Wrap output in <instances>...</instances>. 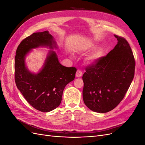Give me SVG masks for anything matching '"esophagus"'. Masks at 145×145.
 <instances>
[{
  "label": "esophagus",
  "mask_w": 145,
  "mask_h": 145,
  "mask_svg": "<svg viewBox=\"0 0 145 145\" xmlns=\"http://www.w3.org/2000/svg\"><path fill=\"white\" fill-rule=\"evenodd\" d=\"M82 75H83L82 71H80V70H79V69H78L77 72H76V76L77 77H80L82 76Z\"/></svg>",
  "instance_id": "obj_1"
}]
</instances>
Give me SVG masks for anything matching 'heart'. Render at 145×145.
Listing matches in <instances>:
<instances>
[{"mask_svg":"<svg viewBox=\"0 0 145 145\" xmlns=\"http://www.w3.org/2000/svg\"><path fill=\"white\" fill-rule=\"evenodd\" d=\"M95 48V45L94 44H90L88 46V49H93ZM102 52L100 50H97L94 51L93 53H92L88 57L87 59L88 62L89 63H94L96 60H98L101 56H102Z\"/></svg>","mask_w":145,"mask_h":145,"instance_id":"obj_1","label":"heart"}]
</instances>
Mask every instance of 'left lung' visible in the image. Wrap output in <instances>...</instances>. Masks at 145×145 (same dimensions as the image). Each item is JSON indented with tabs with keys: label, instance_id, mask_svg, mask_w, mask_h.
Listing matches in <instances>:
<instances>
[{
	"label": "left lung",
	"instance_id": "8db88e82",
	"mask_svg": "<svg viewBox=\"0 0 145 145\" xmlns=\"http://www.w3.org/2000/svg\"><path fill=\"white\" fill-rule=\"evenodd\" d=\"M117 44L105 57L86 69L82 78L83 99L94 112H108L124 98L135 71L133 51L124 38L114 35Z\"/></svg>",
	"mask_w": 145,
	"mask_h": 145
}]
</instances>
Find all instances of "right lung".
<instances>
[{"instance_id":"obj_1","label":"right lung","mask_w":145,"mask_h":145,"mask_svg":"<svg viewBox=\"0 0 145 145\" xmlns=\"http://www.w3.org/2000/svg\"><path fill=\"white\" fill-rule=\"evenodd\" d=\"M39 47L58 48L48 31L34 33L24 39L16 50L15 82L17 88L33 108L41 112H50L60 105L65 87L74 79L77 69L61 65L56 52L50 50L39 71L31 72L26 65V56L33 49Z\"/></svg>"}]
</instances>
